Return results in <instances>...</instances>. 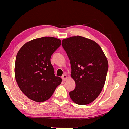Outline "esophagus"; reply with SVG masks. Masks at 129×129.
I'll use <instances>...</instances> for the list:
<instances>
[{"mask_svg": "<svg viewBox=\"0 0 129 129\" xmlns=\"http://www.w3.org/2000/svg\"><path fill=\"white\" fill-rule=\"evenodd\" d=\"M62 79L64 81H66V80H67V79H68V77H67V75H66V74H64V75H62Z\"/></svg>", "mask_w": 129, "mask_h": 129, "instance_id": "obj_1", "label": "esophagus"}]
</instances>
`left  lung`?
Segmentation results:
<instances>
[{
	"label": "left lung",
	"instance_id": "left-lung-1",
	"mask_svg": "<svg viewBox=\"0 0 129 129\" xmlns=\"http://www.w3.org/2000/svg\"><path fill=\"white\" fill-rule=\"evenodd\" d=\"M62 45L71 61V77L76 84L70 97L79 105L91 103L104 85L108 69L106 56L95 41L81 36L64 39Z\"/></svg>",
	"mask_w": 129,
	"mask_h": 129
}]
</instances>
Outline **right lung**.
I'll return each instance as SVG.
<instances>
[{"instance_id":"1","label":"right lung","mask_w":129,"mask_h":129,"mask_svg":"<svg viewBox=\"0 0 129 129\" xmlns=\"http://www.w3.org/2000/svg\"><path fill=\"white\" fill-rule=\"evenodd\" d=\"M61 45L58 39L45 37L26 42L19 50L14 67L15 80L21 91L37 102L49 99L62 82L55 76L50 57Z\"/></svg>"}]
</instances>
